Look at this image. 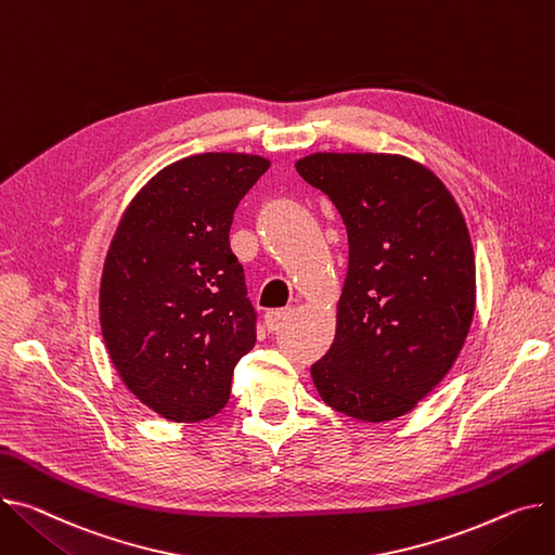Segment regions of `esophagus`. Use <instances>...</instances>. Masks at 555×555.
I'll list each match as a JSON object with an SVG mask.
<instances>
[{"label": "esophagus", "mask_w": 555, "mask_h": 555, "mask_svg": "<svg viewBox=\"0 0 555 555\" xmlns=\"http://www.w3.org/2000/svg\"><path fill=\"white\" fill-rule=\"evenodd\" d=\"M287 310H270L268 314H266V327L270 330V332H274V330H279V325L287 319Z\"/></svg>", "instance_id": "esophagus-1"}]
</instances>
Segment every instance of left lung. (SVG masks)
Wrapping results in <instances>:
<instances>
[{
  "label": "left lung",
  "instance_id": "1",
  "mask_svg": "<svg viewBox=\"0 0 555 555\" xmlns=\"http://www.w3.org/2000/svg\"><path fill=\"white\" fill-rule=\"evenodd\" d=\"M341 214L348 274L337 332L310 375L352 420L411 413L462 352L475 312V254L453 194L399 154L317 152L294 163Z\"/></svg>",
  "mask_w": 555,
  "mask_h": 555
}]
</instances>
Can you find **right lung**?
<instances>
[{"label": "right lung", "mask_w": 555, "mask_h": 555, "mask_svg": "<svg viewBox=\"0 0 555 555\" xmlns=\"http://www.w3.org/2000/svg\"><path fill=\"white\" fill-rule=\"evenodd\" d=\"M270 167L211 152L160 169L133 196L100 281V327L125 386L169 422L225 409L234 367L256 344V314L230 228Z\"/></svg>", "instance_id": "1"}]
</instances>
